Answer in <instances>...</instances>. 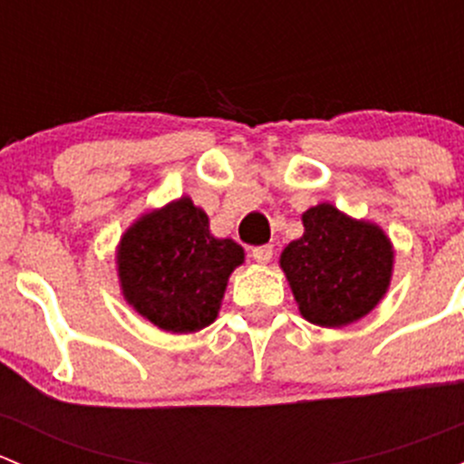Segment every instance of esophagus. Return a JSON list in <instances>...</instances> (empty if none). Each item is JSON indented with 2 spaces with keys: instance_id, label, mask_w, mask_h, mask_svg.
I'll list each match as a JSON object with an SVG mask.
<instances>
[{
  "instance_id": "esophagus-1",
  "label": "esophagus",
  "mask_w": 464,
  "mask_h": 464,
  "mask_svg": "<svg viewBox=\"0 0 464 464\" xmlns=\"http://www.w3.org/2000/svg\"><path fill=\"white\" fill-rule=\"evenodd\" d=\"M271 256H274V246L271 245L254 246V249H251V258H254L256 262H260V265H266V262L271 260Z\"/></svg>"
}]
</instances>
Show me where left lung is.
I'll return each instance as SVG.
<instances>
[{"mask_svg":"<svg viewBox=\"0 0 464 464\" xmlns=\"http://www.w3.org/2000/svg\"><path fill=\"white\" fill-rule=\"evenodd\" d=\"M303 227V237L280 254L303 319L343 327L371 314L392 276L395 254L386 233L332 204L307 208Z\"/></svg>","mask_w":464,"mask_h":464,"instance_id":"8db88e82","label":"left lung"}]
</instances>
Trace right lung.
Wrapping results in <instances>:
<instances>
[{"label":"right lung","instance_id":"add662e5","mask_svg":"<svg viewBox=\"0 0 464 464\" xmlns=\"http://www.w3.org/2000/svg\"><path fill=\"white\" fill-rule=\"evenodd\" d=\"M245 249L208 231V215L190 198L141 215L116 249L121 289L143 319L188 334L218 319L228 276Z\"/></svg>","mask_w":464,"mask_h":464}]
</instances>
